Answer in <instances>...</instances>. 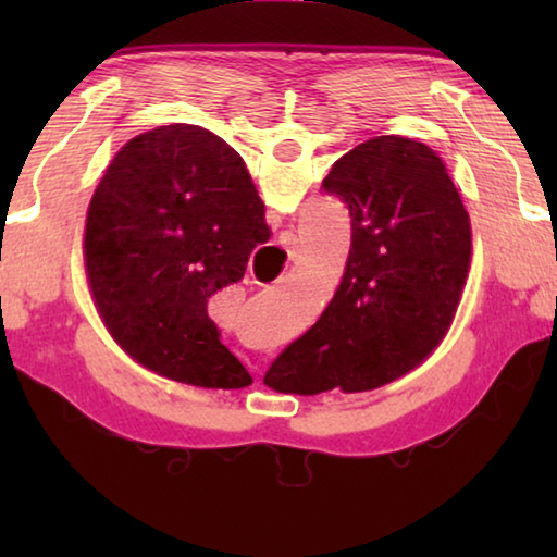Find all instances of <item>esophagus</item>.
Returning a JSON list of instances; mask_svg holds the SVG:
<instances>
[{"instance_id": "34e87169", "label": "esophagus", "mask_w": 557, "mask_h": 557, "mask_svg": "<svg viewBox=\"0 0 557 557\" xmlns=\"http://www.w3.org/2000/svg\"><path fill=\"white\" fill-rule=\"evenodd\" d=\"M295 233H285V245H295Z\"/></svg>"}]
</instances>
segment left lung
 <instances>
[{
	"label": "left lung",
	"instance_id": "obj_1",
	"mask_svg": "<svg viewBox=\"0 0 557 557\" xmlns=\"http://www.w3.org/2000/svg\"><path fill=\"white\" fill-rule=\"evenodd\" d=\"M322 186L351 215V250L319 322L268 369L280 393H361L412 371L445 338L471 262L469 213L428 145L366 139Z\"/></svg>",
	"mask_w": 557,
	"mask_h": 557
}]
</instances>
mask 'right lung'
<instances>
[{"mask_svg": "<svg viewBox=\"0 0 557 557\" xmlns=\"http://www.w3.org/2000/svg\"><path fill=\"white\" fill-rule=\"evenodd\" d=\"M272 231L233 147L196 125L143 132L92 194L86 272L102 322L125 351L166 379L243 388L252 379L221 344L209 297L243 280Z\"/></svg>", "mask_w": 557, "mask_h": 557, "instance_id": "add662e5", "label": "right lung"}]
</instances>
